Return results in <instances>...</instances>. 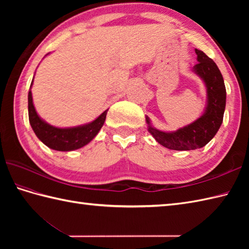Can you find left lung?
I'll list each match as a JSON object with an SVG mask.
<instances>
[{"label":"left lung","mask_w":249,"mask_h":249,"mask_svg":"<svg viewBox=\"0 0 249 249\" xmlns=\"http://www.w3.org/2000/svg\"><path fill=\"white\" fill-rule=\"evenodd\" d=\"M198 63L193 68L206 88V105L203 114L176 131H162L152 125L145 116L147 130L162 146L176 151H190L203 147L214 138L221 123L226 108V87L223 75L215 62L203 51L195 49Z\"/></svg>","instance_id":"8db88e82"}]
</instances>
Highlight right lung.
<instances>
[{"label":"right lung","mask_w":249,"mask_h":249,"mask_svg":"<svg viewBox=\"0 0 249 249\" xmlns=\"http://www.w3.org/2000/svg\"><path fill=\"white\" fill-rule=\"evenodd\" d=\"M32 84H33V80L31 82V88ZM31 88L28 96L30 124L37 138L50 149L62 152L80 149V147L89 143L96 137L100 128L103 127L108 109L105 110L94 121L84 125L75 126V127L60 128L48 124L36 112Z\"/></svg>","instance_id":"add662e5"}]
</instances>
